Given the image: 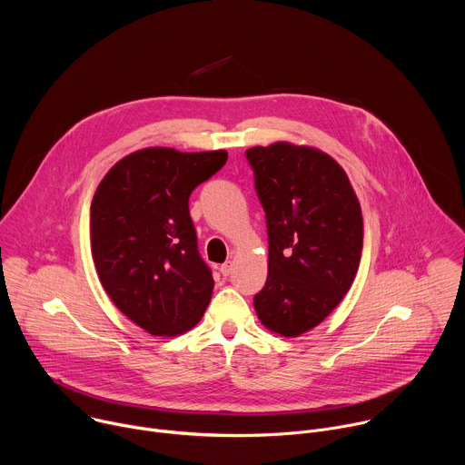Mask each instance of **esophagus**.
<instances>
[{"label": "esophagus", "instance_id": "obj_1", "mask_svg": "<svg viewBox=\"0 0 465 465\" xmlns=\"http://www.w3.org/2000/svg\"><path fill=\"white\" fill-rule=\"evenodd\" d=\"M232 267H233L232 261H226L224 264H221V274L223 276H230L232 274Z\"/></svg>", "mask_w": 465, "mask_h": 465}]
</instances>
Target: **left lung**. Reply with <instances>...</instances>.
Instances as JSON below:
<instances>
[{
	"instance_id": "8db88e82",
	"label": "left lung",
	"mask_w": 465,
	"mask_h": 465,
	"mask_svg": "<svg viewBox=\"0 0 465 465\" xmlns=\"http://www.w3.org/2000/svg\"><path fill=\"white\" fill-rule=\"evenodd\" d=\"M244 154L269 233V276L253 307L267 329L300 337L355 280L364 235L359 198L344 169L314 147L278 142Z\"/></svg>"
}]
</instances>
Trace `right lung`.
Wrapping results in <instances>:
<instances>
[{
  "label": "right lung",
  "mask_w": 465,
  "mask_h": 465,
  "mask_svg": "<svg viewBox=\"0 0 465 465\" xmlns=\"http://www.w3.org/2000/svg\"><path fill=\"white\" fill-rule=\"evenodd\" d=\"M226 151L149 147L121 158L90 208L95 271L114 305L147 333L174 337L201 322L213 278L196 246L189 194Z\"/></svg>",
  "instance_id": "add662e5"
}]
</instances>
